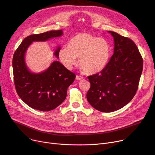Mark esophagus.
Here are the masks:
<instances>
[{"label": "esophagus", "mask_w": 155, "mask_h": 155, "mask_svg": "<svg viewBox=\"0 0 155 155\" xmlns=\"http://www.w3.org/2000/svg\"><path fill=\"white\" fill-rule=\"evenodd\" d=\"M76 79L77 80H78V81H81V80H83V79H84V78L81 76H76Z\"/></svg>", "instance_id": "obj_1"}]
</instances>
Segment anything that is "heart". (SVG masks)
Here are the masks:
<instances>
[{"mask_svg":"<svg viewBox=\"0 0 155 155\" xmlns=\"http://www.w3.org/2000/svg\"><path fill=\"white\" fill-rule=\"evenodd\" d=\"M110 54V46L104 38L89 33H79L71 39L68 46L59 50V56L63 64L71 69L76 64L86 74H96L107 64Z\"/></svg>","mask_w":155,"mask_h":155,"instance_id":"b5f03b06","label":"heart"}]
</instances>
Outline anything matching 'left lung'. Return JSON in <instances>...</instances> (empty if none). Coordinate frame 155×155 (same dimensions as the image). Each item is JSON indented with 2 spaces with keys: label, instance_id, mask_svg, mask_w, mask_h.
<instances>
[{
  "label": "left lung",
  "instance_id": "left-lung-1",
  "mask_svg": "<svg viewBox=\"0 0 155 155\" xmlns=\"http://www.w3.org/2000/svg\"><path fill=\"white\" fill-rule=\"evenodd\" d=\"M114 51L101 72L87 77L91 87L86 97L96 110L112 112L122 108L135 96L143 71V58L129 38L109 31Z\"/></svg>",
  "mask_w": 155,
  "mask_h": 155
}]
</instances>
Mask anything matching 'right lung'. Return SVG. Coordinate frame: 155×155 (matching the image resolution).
<instances>
[{
  "label": "right lung",
  "instance_id": "right-lung-1",
  "mask_svg": "<svg viewBox=\"0 0 155 155\" xmlns=\"http://www.w3.org/2000/svg\"><path fill=\"white\" fill-rule=\"evenodd\" d=\"M61 30H51L26 37L15 51L12 67L16 91L20 98L33 109L50 111L56 108L66 99L68 87L76 78V74L66 69L59 61H54L41 73H32L25 62V54L33 41H46L60 37ZM60 47L54 55L59 58Z\"/></svg>",
  "mask_w": 155,
  "mask_h": 155
}]
</instances>
